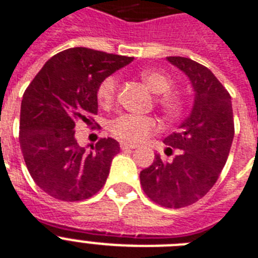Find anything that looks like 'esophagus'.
Segmentation results:
<instances>
[{
  "label": "esophagus",
  "mask_w": 258,
  "mask_h": 258,
  "mask_svg": "<svg viewBox=\"0 0 258 258\" xmlns=\"http://www.w3.org/2000/svg\"><path fill=\"white\" fill-rule=\"evenodd\" d=\"M120 148H121V150H131V149L137 148V145L129 144V142H125V141H121L120 142Z\"/></svg>",
  "instance_id": "obj_1"
}]
</instances>
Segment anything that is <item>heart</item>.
<instances>
[{
	"instance_id": "obj_1",
	"label": "heart",
	"mask_w": 258,
	"mask_h": 258,
	"mask_svg": "<svg viewBox=\"0 0 258 258\" xmlns=\"http://www.w3.org/2000/svg\"><path fill=\"white\" fill-rule=\"evenodd\" d=\"M140 78L149 87V89L158 95L157 104L161 108L166 117L176 118L182 114L184 109V99L179 92L170 91L172 88V79L167 74L146 68L140 72ZM118 80L116 76H108L100 83L97 87V101L101 106L108 108L113 104L116 99ZM158 129V122L154 117L149 116H133V114H122L114 118L110 122V132L118 140L131 144L144 141L152 133Z\"/></svg>"
}]
</instances>
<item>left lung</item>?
I'll use <instances>...</instances> for the list:
<instances>
[{"mask_svg": "<svg viewBox=\"0 0 258 258\" xmlns=\"http://www.w3.org/2000/svg\"><path fill=\"white\" fill-rule=\"evenodd\" d=\"M188 76L195 92L190 116L179 131L163 140L176 155L163 162L161 155L140 174L144 192L167 208H182L198 202L212 188L228 158L235 136L228 91L207 67L188 57L167 56ZM169 154V153H167Z\"/></svg>", "mask_w": 258, "mask_h": 258, "instance_id": "left-lung-1", "label": "left lung"}]
</instances>
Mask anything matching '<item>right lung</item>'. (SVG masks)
Instances as JSON below:
<instances>
[{
    "label": "right lung",
    "instance_id": "right-lung-1",
    "mask_svg": "<svg viewBox=\"0 0 258 258\" xmlns=\"http://www.w3.org/2000/svg\"><path fill=\"white\" fill-rule=\"evenodd\" d=\"M132 60L86 47L68 48L46 61L25 91L19 145L30 175L50 197L84 201L105 184L120 144L101 138L87 152L76 141L75 125L97 113L100 83Z\"/></svg>",
    "mask_w": 258,
    "mask_h": 258
}]
</instances>
